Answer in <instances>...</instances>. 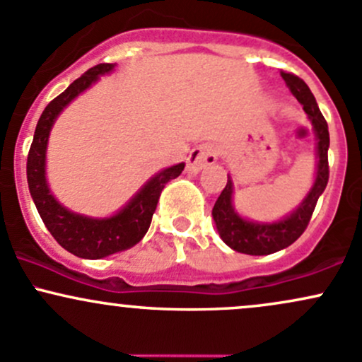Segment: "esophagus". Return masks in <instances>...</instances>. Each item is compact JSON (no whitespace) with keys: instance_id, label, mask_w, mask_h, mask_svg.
<instances>
[{"instance_id":"obj_1","label":"esophagus","mask_w":362,"mask_h":362,"mask_svg":"<svg viewBox=\"0 0 362 362\" xmlns=\"http://www.w3.org/2000/svg\"><path fill=\"white\" fill-rule=\"evenodd\" d=\"M218 160V151L213 144H202L190 151L187 158V172L197 173L204 166L213 165Z\"/></svg>"}]
</instances>
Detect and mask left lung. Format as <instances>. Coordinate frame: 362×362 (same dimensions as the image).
Segmentation results:
<instances>
[{
    "label": "left lung",
    "instance_id": "8db88e82",
    "mask_svg": "<svg viewBox=\"0 0 362 362\" xmlns=\"http://www.w3.org/2000/svg\"><path fill=\"white\" fill-rule=\"evenodd\" d=\"M281 78H284L293 96L297 98V101L303 105L304 111L308 113L309 120L313 123V130H315L317 141L316 178L309 194L304 197L299 208L291 216L275 221V223H257V221L244 220L235 211L232 204L233 184L232 178L228 177L225 189L221 190L220 197L214 202V223H216L221 240L228 247L242 254H251V256H266V254L281 251V249L288 247V245L293 244L303 235L304 230L308 228L309 220H311L313 211H315L317 199L323 194V190L327 189L329 177L328 123L325 120L323 115H321L320 108H317V103L315 96H313L311 89H309L303 78H299L293 74H287V71H281Z\"/></svg>",
    "mask_w": 362,
    "mask_h": 362
}]
</instances>
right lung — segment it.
Listing matches in <instances>:
<instances>
[{
	"mask_svg": "<svg viewBox=\"0 0 362 362\" xmlns=\"http://www.w3.org/2000/svg\"><path fill=\"white\" fill-rule=\"evenodd\" d=\"M113 69V63H99L93 66L46 106L35 127L34 141L27 156V182L30 196L46 228L63 249L84 259H99L110 254L127 251L141 242L149 230L166 182L177 178L185 166L184 163H178L154 175L129 201V204L110 218H89L71 213L54 199L46 182V148L51 127L71 99L93 86L99 75L110 74Z\"/></svg>",
	"mask_w": 362,
	"mask_h": 362,
	"instance_id": "right-lung-1",
	"label": "right lung"
}]
</instances>
